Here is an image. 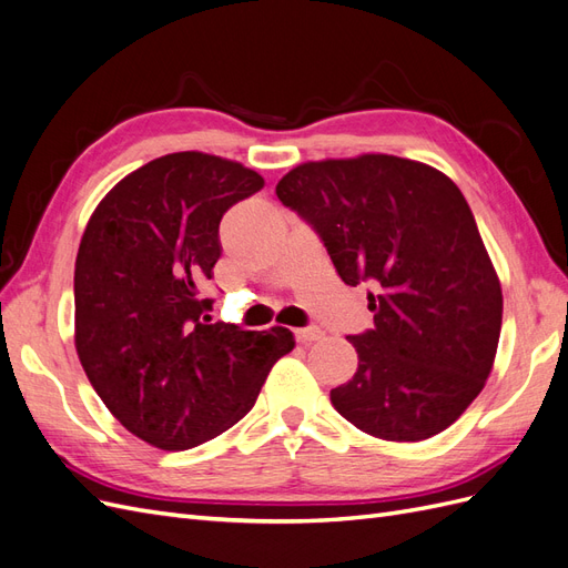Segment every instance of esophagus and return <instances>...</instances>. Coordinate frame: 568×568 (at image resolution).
Returning <instances> with one entry per match:
<instances>
[{
  "label": "esophagus",
  "instance_id": "1",
  "mask_svg": "<svg viewBox=\"0 0 568 568\" xmlns=\"http://www.w3.org/2000/svg\"><path fill=\"white\" fill-rule=\"evenodd\" d=\"M296 341L298 343H313V341H320L324 336L322 329H317V326H303V329H296Z\"/></svg>",
  "mask_w": 568,
  "mask_h": 568
}]
</instances>
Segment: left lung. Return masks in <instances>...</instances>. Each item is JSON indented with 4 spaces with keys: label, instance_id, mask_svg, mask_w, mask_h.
Returning <instances> with one entry per match:
<instances>
[{
    "label": "left lung",
    "instance_id": "left-lung-1",
    "mask_svg": "<svg viewBox=\"0 0 568 568\" xmlns=\"http://www.w3.org/2000/svg\"><path fill=\"white\" fill-rule=\"evenodd\" d=\"M277 196L311 225L348 286L369 282L374 329L348 341L357 372L332 405L359 432L415 443L445 432L484 388L503 288L457 184L386 153L303 163Z\"/></svg>",
    "mask_w": 568,
    "mask_h": 568
}]
</instances>
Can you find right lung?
<instances>
[{"label": "right lung", "mask_w": 568, "mask_h": 568, "mask_svg": "<svg viewBox=\"0 0 568 568\" xmlns=\"http://www.w3.org/2000/svg\"><path fill=\"white\" fill-rule=\"evenodd\" d=\"M265 180L199 151L168 153L97 205L75 261V348L130 434L161 450L220 436L255 405L294 334L213 322L201 284L222 253L220 220Z\"/></svg>", "instance_id": "right-lung-1"}]
</instances>
